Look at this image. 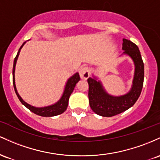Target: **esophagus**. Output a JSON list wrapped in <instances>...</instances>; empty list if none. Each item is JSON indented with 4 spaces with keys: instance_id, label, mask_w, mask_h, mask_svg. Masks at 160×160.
<instances>
[{
    "instance_id": "34e87169",
    "label": "esophagus",
    "mask_w": 160,
    "mask_h": 160,
    "mask_svg": "<svg viewBox=\"0 0 160 160\" xmlns=\"http://www.w3.org/2000/svg\"><path fill=\"white\" fill-rule=\"evenodd\" d=\"M79 75L82 79H87L90 76V71L88 68L86 67V66L81 68L79 69Z\"/></svg>"
}]
</instances>
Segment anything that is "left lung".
<instances>
[{
    "mask_svg": "<svg viewBox=\"0 0 160 160\" xmlns=\"http://www.w3.org/2000/svg\"><path fill=\"white\" fill-rule=\"evenodd\" d=\"M123 53L134 61V75L132 86L129 92L122 96L115 97L107 93L100 81L97 78H88V98L91 109L96 114L103 117H111L128 109L135 103L142 91L144 66L138 47L131 41L123 38Z\"/></svg>",
    "mask_w": 160,
    "mask_h": 160,
    "instance_id": "8db88e82",
    "label": "left lung"
}]
</instances>
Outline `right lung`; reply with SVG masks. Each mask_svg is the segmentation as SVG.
Returning a JSON list of instances; mask_svg holds the SVG:
<instances>
[{"label": "right lung", "mask_w": 160, "mask_h": 160, "mask_svg": "<svg viewBox=\"0 0 160 160\" xmlns=\"http://www.w3.org/2000/svg\"><path fill=\"white\" fill-rule=\"evenodd\" d=\"M26 42H24L22 44V45L20 47V48L19 49V51H18L17 56H16L15 59H14L13 61V67H12V84H13L14 90H15V92L17 94L18 98L20 100V102L22 103L26 108H28L30 111H32V112H34L35 114L38 115V116H44V117H51V116H57V115L62 114V112H64L66 111V109H67L68 103H69V97L72 93L73 90H74L75 85L78 83V82L79 81L80 76L78 72H76L72 76H71L70 78H69L66 82V85L65 87V89H64L63 94H62V97L60 99V100L57 102L56 103L53 104V105L48 106V107H33V106H31L30 104L26 103L22 99L19 94H18L17 88H16L15 85V66L16 63H17V61L18 59V57H19V52H20L21 48H22L23 45Z\"/></svg>", "instance_id": "add662e5"}]
</instances>
